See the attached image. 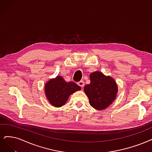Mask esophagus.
Returning <instances> with one entry per match:
<instances>
[{
    "instance_id": "obj_1",
    "label": "esophagus",
    "mask_w": 152,
    "mask_h": 152,
    "mask_svg": "<svg viewBox=\"0 0 152 152\" xmlns=\"http://www.w3.org/2000/svg\"><path fill=\"white\" fill-rule=\"evenodd\" d=\"M77 85H79L80 86H81V88H83L84 86H85V83H84V81L82 80V81H80V82H78Z\"/></svg>"
}]
</instances>
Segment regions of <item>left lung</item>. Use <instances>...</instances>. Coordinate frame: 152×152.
Returning <instances> with one entry per match:
<instances>
[{
  "label": "left lung",
  "mask_w": 152,
  "mask_h": 152,
  "mask_svg": "<svg viewBox=\"0 0 152 152\" xmlns=\"http://www.w3.org/2000/svg\"><path fill=\"white\" fill-rule=\"evenodd\" d=\"M90 83L84 87L89 103L97 110H103L113 103L118 93V85L110 76L98 71L91 72Z\"/></svg>",
  "instance_id": "obj_1"
}]
</instances>
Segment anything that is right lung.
Returning a JSON list of instances; mask_svg holds the SVG:
<instances>
[{"label":"right lung","instance_id":"obj_1","mask_svg":"<svg viewBox=\"0 0 152 152\" xmlns=\"http://www.w3.org/2000/svg\"><path fill=\"white\" fill-rule=\"evenodd\" d=\"M81 88L72 81L66 82L61 76L49 80L44 86L46 98L50 104L59 108L64 105L71 94Z\"/></svg>","mask_w":152,"mask_h":152}]
</instances>
